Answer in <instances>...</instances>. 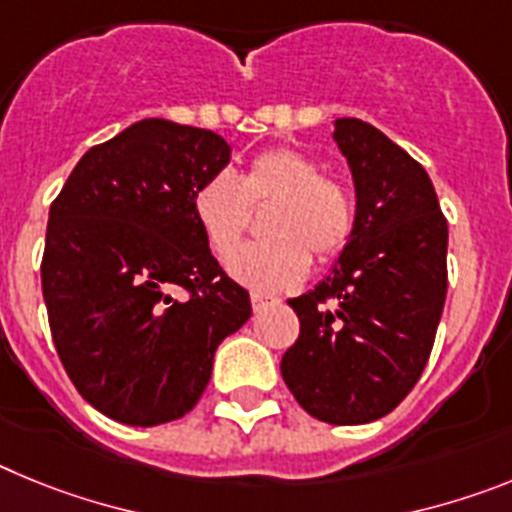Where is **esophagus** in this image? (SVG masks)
<instances>
[{"label":"esophagus","instance_id":"obj_1","mask_svg":"<svg viewBox=\"0 0 512 512\" xmlns=\"http://www.w3.org/2000/svg\"><path fill=\"white\" fill-rule=\"evenodd\" d=\"M277 302H279L277 297L264 295V292H251V305H253V310H256V312L266 310L269 305H277Z\"/></svg>","mask_w":512,"mask_h":512}]
</instances>
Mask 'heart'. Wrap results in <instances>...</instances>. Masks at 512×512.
Returning a JSON list of instances; mask_svg holds the SVG:
<instances>
[{
	"label": "heart",
	"instance_id": "1",
	"mask_svg": "<svg viewBox=\"0 0 512 512\" xmlns=\"http://www.w3.org/2000/svg\"><path fill=\"white\" fill-rule=\"evenodd\" d=\"M275 202L266 242L234 250L250 222V207ZM194 217L217 259H228L230 277L256 292L292 289L310 271V250L333 261L351 243L356 225L354 194L341 179L325 176L320 164L297 148L259 153L238 179L230 171L212 174L194 189Z\"/></svg>",
	"mask_w": 512,
	"mask_h": 512
}]
</instances>
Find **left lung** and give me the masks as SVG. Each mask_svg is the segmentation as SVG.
I'll return each mask as SVG.
<instances>
[{
	"label": "left lung",
	"instance_id": "obj_1",
	"mask_svg": "<svg viewBox=\"0 0 512 512\" xmlns=\"http://www.w3.org/2000/svg\"><path fill=\"white\" fill-rule=\"evenodd\" d=\"M333 140L354 176V235L328 277L289 300L300 338L282 377L312 418L361 425L392 413L428 364L449 225L423 166L382 130L341 117Z\"/></svg>",
	"mask_w": 512,
	"mask_h": 512
}]
</instances>
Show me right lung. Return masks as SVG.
I'll list each match as a JSON object with an SVG mask.
<instances>
[{
	"label": "right lung",
	"instance_id": "obj_1",
	"mask_svg": "<svg viewBox=\"0 0 512 512\" xmlns=\"http://www.w3.org/2000/svg\"><path fill=\"white\" fill-rule=\"evenodd\" d=\"M228 161L212 130L148 117L89 148L53 200L40 264L53 343L79 395L117 423L187 415L217 346L251 318L192 207Z\"/></svg>",
	"mask_w": 512,
	"mask_h": 512
}]
</instances>
